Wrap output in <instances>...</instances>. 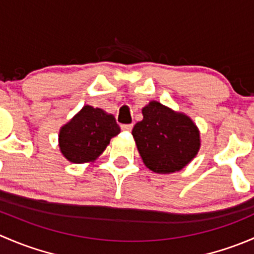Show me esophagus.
<instances>
[{
	"mask_svg": "<svg viewBox=\"0 0 254 254\" xmlns=\"http://www.w3.org/2000/svg\"><path fill=\"white\" fill-rule=\"evenodd\" d=\"M132 127H134V125L132 124H123L122 125V130H124V131H131Z\"/></svg>",
	"mask_w": 254,
	"mask_h": 254,
	"instance_id": "1",
	"label": "esophagus"
}]
</instances>
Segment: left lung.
<instances>
[{"mask_svg": "<svg viewBox=\"0 0 254 254\" xmlns=\"http://www.w3.org/2000/svg\"><path fill=\"white\" fill-rule=\"evenodd\" d=\"M142 114L132 136L146 167L156 173H172L195 157L200 137L190 118L155 101L142 109Z\"/></svg>", "mask_w": 254, "mask_h": 254, "instance_id": "left-lung-1", "label": "left lung"}]
</instances>
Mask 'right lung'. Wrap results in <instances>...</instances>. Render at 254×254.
Wrapping results in <instances>:
<instances>
[{
  "label": "right lung",
  "instance_id": "add662e5",
  "mask_svg": "<svg viewBox=\"0 0 254 254\" xmlns=\"http://www.w3.org/2000/svg\"><path fill=\"white\" fill-rule=\"evenodd\" d=\"M119 132V125L112 114L86 106L61 127L59 135L61 152L73 163L93 161Z\"/></svg>",
  "mask_w": 254,
  "mask_h": 254
}]
</instances>
